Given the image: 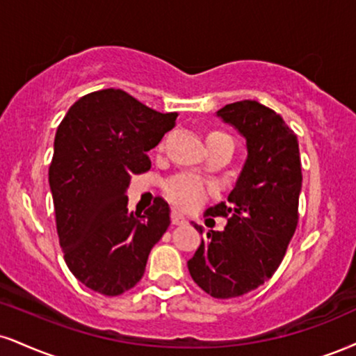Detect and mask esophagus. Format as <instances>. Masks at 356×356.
<instances>
[{
    "label": "esophagus",
    "mask_w": 356,
    "mask_h": 356,
    "mask_svg": "<svg viewBox=\"0 0 356 356\" xmlns=\"http://www.w3.org/2000/svg\"><path fill=\"white\" fill-rule=\"evenodd\" d=\"M172 224L174 225H184V224H187V219L186 217H184V213H181L179 211H172Z\"/></svg>",
    "instance_id": "esophagus-1"
}]
</instances>
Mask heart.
Segmentation results:
<instances>
[{
	"label": "heart",
	"mask_w": 356,
	"mask_h": 356,
	"mask_svg": "<svg viewBox=\"0 0 356 356\" xmlns=\"http://www.w3.org/2000/svg\"><path fill=\"white\" fill-rule=\"evenodd\" d=\"M222 134V132H211L207 137ZM162 144L159 145V149ZM165 192L175 204L181 205L184 209H195L197 205H200L205 200V197L212 192V187L207 182H204L202 179L195 177V175L182 174L177 177L170 179L165 184Z\"/></svg>",
	"instance_id": "b5f03b06"
}]
</instances>
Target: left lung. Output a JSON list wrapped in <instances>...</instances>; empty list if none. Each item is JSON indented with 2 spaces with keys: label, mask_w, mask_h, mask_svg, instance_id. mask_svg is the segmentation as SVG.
<instances>
[{
  "label": "left lung",
  "mask_w": 356,
  "mask_h": 356,
  "mask_svg": "<svg viewBox=\"0 0 356 356\" xmlns=\"http://www.w3.org/2000/svg\"><path fill=\"white\" fill-rule=\"evenodd\" d=\"M217 118L245 139L247 159L227 202L205 212L225 217L224 230H209L187 268L205 293L235 298L264 285L284 260L298 222L302 164L297 136L260 102L227 104Z\"/></svg>",
  "instance_id": "obj_1"
}]
</instances>
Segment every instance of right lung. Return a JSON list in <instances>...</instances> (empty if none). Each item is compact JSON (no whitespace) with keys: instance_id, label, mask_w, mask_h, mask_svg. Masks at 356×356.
Wrapping results in <instances>:
<instances>
[{"instance_id":"1","label":"right lung","mask_w":356,"mask_h":356,"mask_svg":"<svg viewBox=\"0 0 356 356\" xmlns=\"http://www.w3.org/2000/svg\"><path fill=\"white\" fill-rule=\"evenodd\" d=\"M175 118L121 89H102L76 101L56 131L49 187L59 243L72 275L94 292L115 297L132 289L170 224L164 199L129 212L126 191L131 175L151 169L147 152Z\"/></svg>"}]
</instances>
